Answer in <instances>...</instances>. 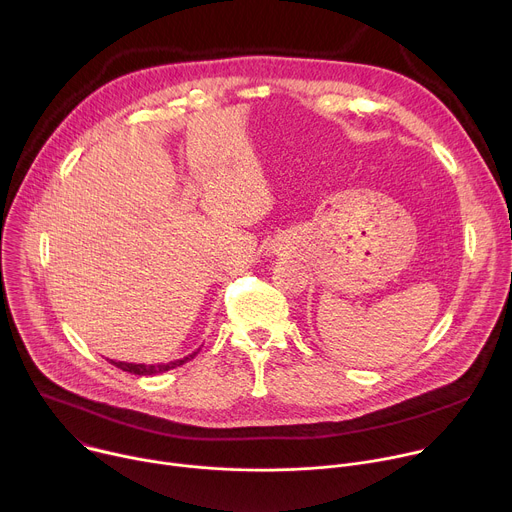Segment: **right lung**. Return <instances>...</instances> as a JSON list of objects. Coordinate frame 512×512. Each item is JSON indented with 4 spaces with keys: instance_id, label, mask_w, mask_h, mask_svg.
<instances>
[{
    "instance_id": "1",
    "label": "right lung",
    "mask_w": 512,
    "mask_h": 512,
    "mask_svg": "<svg viewBox=\"0 0 512 512\" xmlns=\"http://www.w3.org/2000/svg\"><path fill=\"white\" fill-rule=\"evenodd\" d=\"M200 352V348H196L194 352L186 354L184 358H176V360H170V362H158V364H143V362H123V360H111V364H115L117 369L121 371H127L131 375H139V377H145V375H160V373H166L170 369H176L180 367V364H184L186 360H192L196 354ZM109 360V358H107Z\"/></svg>"
}]
</instances>
